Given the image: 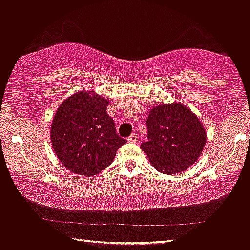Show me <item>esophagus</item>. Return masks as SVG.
<instances>
[{
	"mask_svg": "<svg viewBox=\"0 0 250 250\" xmlns=\"http://www.w3.org/2000/svg\"><path fill=\"white\" fill-rule=\"evenodd\" d=\"M137 140H138V136H137V134H136V133L131 134L130 136L128 137V141H129V142H136Z\"/></svg>",
	"mask_w": 250,
	"mask_h": 250,
	"instance_id": "esophagus-1",
	"label": "esophagus"
}]
</instances>
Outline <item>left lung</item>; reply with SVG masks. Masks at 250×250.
Segmentation results:
<instances>
[{
	"mask_svg": "<svg viewBox=\"0 0 250 250\" xmlns=\"http://www.w3.org/2000/svg\"><path fill=\"white\" fill-rule=\"evenodd\" d=\"M146 127L148 141L141 144V149L162 173L188 170L205 148V128L198 116L179 102L150 109Z\"/></svg>",
	"mask_w": 250,
	"mask_h": 250,
	"instance_id": "8db88e82",
	"label": "left lung"
}]
</instances>
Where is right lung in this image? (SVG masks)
<instances>
[{
  "mask_svg": "<svg viewBox=\"0 0 250 250\" xmlns=\"http://www.w3.org/2000/svg\"><path fill=\"white\" fill-rule=\"evenodd\" d=\"M108 104L104 96L81 91L68 96L57 109L51 142L60 163L73 173L91 177L101 172L125 143L107 114Z\"/></svg>",
  "mask_w": 250,
  "mask_h": 250,
  "instance_id": "obj_1",
  "label": "right lung"
}]
</instances>
